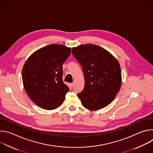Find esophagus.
<instances>
[{
  "label": "esophagus",
  "instance_id": "obj_1",
  "mask_svg": "<svg viewBox=\"0 0 153 153\" xmlns=\"http://www.w3.org/2000/svg\"><path fill=\"white\" fill-rule=\"evenodd\" d=\"M70 86L72 88V87L74 86V83H70Z\"/></svg>",
  "mask_w": 153,
  "mask_h": 153
}]
</instances>
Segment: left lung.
Masks as SVG:
<instances>
[{
	"label": "left lung",
	"instance_id": "obj_1",
	"mask_svg": "<svg viewBox=\"0 0 153 153\" xmlns=\"http://www.w3.org/2000/svg\"><path fill=\"white\" fill-rule=\"evenodd\" d=\"M83 70L85 85L77 94L83 106L96 111L110 104L120 89L122 74L119 62L108 51L94 45L72 48Z\"/></svg>",
	"mask_w": 153,
	"mask_h": 153
}]
</instances>
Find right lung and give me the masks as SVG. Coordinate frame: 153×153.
Listing matches in <instances>:
<instances>
[{"label":"right lung","instance_id":"1","mask_svg":"<svg viewBox=\"0 0 153 153\" xmlns=\"http://www.w3.org/2000/svg\"><path fill=\"white\" fill-rule=\"evenodd\" d=\"M71 48L51 44L33 53L22 69L25 90L38 106L54 110L63 102L69 88L62 80V65L71 54Z\"/></svg>","mask_w":153,"mask_h":153}]
</instances>
